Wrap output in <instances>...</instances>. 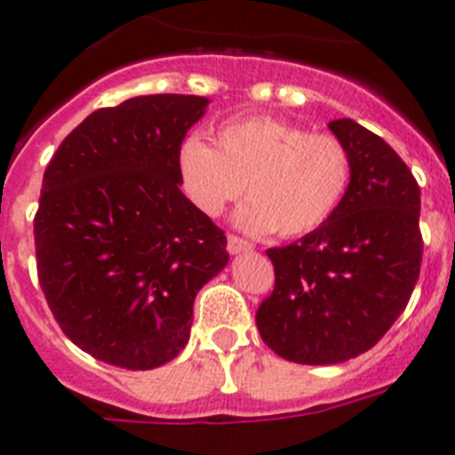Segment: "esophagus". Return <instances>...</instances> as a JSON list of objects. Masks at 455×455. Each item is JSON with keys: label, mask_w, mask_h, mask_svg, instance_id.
Listing matches in <instances>:
<instances>
[{"label": "esophagus", "mask_w": 455, "mask_h": 455, "mask_svg": "<svg viewBox=\"0 0 455 455\" xmlns=\"http://www.w3.org/2000/svg\"><path fill=\"white\" fill-rule=\"evenodd\" d=\"M250 248H252L250 241L241 239V236L236 235L228 236V252H230V255H239V252H243V250H250Z\"/></svg>", "instance_id": "1"}]
</instances>
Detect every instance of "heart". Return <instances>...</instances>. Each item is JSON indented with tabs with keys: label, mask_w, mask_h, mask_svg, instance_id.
<instances>
[{
	"label": "heart",
	"mask_w": 455,
	"mask_h": 455,
	"mask_svg": "<svg viewBox=\"0 0 455 455\" xmlns=\"http://www.w3.org/2000/svg\"><path fill=\"white\" fill-rule=\"evenodd\" d=\"M185 189L203 214L220 216L241 194L236 223L252 235L293 239L327 223L352 185L349 148L331 132H309L275 116H243L216 131V146H180Z\"/></svg>",
	"instance_id": "obj_1"
}]
</instances>
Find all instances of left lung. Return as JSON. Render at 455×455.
I'll return each mask as SVG.
<instances>
[{
  "label": "left lung",
  "mask_w": 455,
  "mask_h": 455,
  "mask_svg": "<svg viewBox=\"0 0 455 455\" xmlns=\"http://www.w3.org/2000/svg\"><path fill=\"white\" fill-rule=\"evenodd\" d=\"M352 156L336 214L284 248H268L273 293L257 329L277 356L343 363L368 352L406 309L422 266L419 187L390 144L352 119L329 122Z\"/></svg>",
  "instance_id": "1"
}]
</instances>
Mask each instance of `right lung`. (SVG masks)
Wrapping results in <instances>:
<instances>
[{"label":"right lung","instance_id":"1","mask_svg":"<svg viewBox=\"0 0 455 455\" xmlns=\"http://www.w3.org/2000/svg\"><path fill=\"white\" fill-rule=\"evenodd\" d=\"M205 97L94 110L62 140L33 219L37 279L65 336L103 363L151 370L189 340L225 232L180 191V146Z\"/></svg>","mask_w":455,"mask_h":455}]
</instances>
